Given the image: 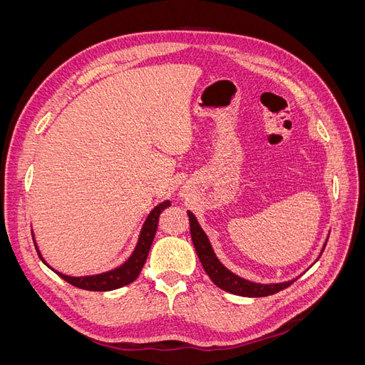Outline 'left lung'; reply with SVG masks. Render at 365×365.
<instances>
[{
    "instance_id": "1",
    "label": "left lung",
    "mask_w": 365,
    "mask_h": 365,
    "mask_svg": "<svg viewBox=\"0 0 365 365\" xmlns=\"http://www.w3.org/2000/svg\"><path fill=\"white\" fill-rule=\"evenodd\" d=\"M189 215V220H190V235H192V240H193V245L196 250L197 257L201 260V264L204 271L207 272V275L212 282L225 292L230 294H235V295H240V297H268L272 295L275 292H279L284 288H288L291 286L294 280L289 282H283V283H256V282H250L247 279H242L239 275H236L235 272H231L228 268H225L220 260L216 257V254L212 248V244H210V240L207 237V235L204 233V230L201 228L200 222H197V219L195 217V215L192 212H187ZM327 244V239L323 245L322 252H319V256H322L324 248ZM318 256V259H319ZM317 259V260H318Z\"/></svg>"
}]
</instances>
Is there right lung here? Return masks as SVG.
Listing matches in <instances>:
<instances>
[{
	"mask_svg": "<svg viewBox=\"0 0 365 365\" xmlns=\"http://www.w3.org/2000/svg\"><path fill=\"white\" fill-rule=\"evenodd\" d=\"M170 205V201H163L160 202L155 208L152 210V212L148 215L145 224L141 227L140 231V236L137 240V245L132 251L130 256L120 264V267L114 268V269H109L101 274H93V275H81V277H73V275H67V274H62L59 271H56L54 268H51L50 264L43 260L42 254L38 248V244L35 240V236H33V242H35V247L36 251L39 254L41 260L47 264V267L56 272L61 279H63L65 282H68L70 284L76 286V288H81L85 291H113V289H118V288H123V286L129 284L134 282L138 274L141 272L143 264H145L146 259H148V254L150 250V245L153 242V237H155L157 233V228H158V219L160 215L164 208H168Z\"/></svg>",
	"mask_w": 365,
	"mask_h": 365,
	"instance_id": "add662e5",
	"label": "right lung"
}]
</instances>
